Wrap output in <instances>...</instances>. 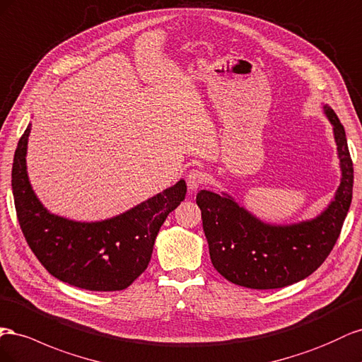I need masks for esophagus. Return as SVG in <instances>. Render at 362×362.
Returning <instances> with one entry per match:
<instances>
[{
	"mask_svg": "<svg viewBox=\"0 0 362 362\" xmlns=\"http://www.w3.org/2000/svg\"><path fill=\"white\" fill-rule=\"evenodd\" d=\"M206 180V174L200 170H191L187 175V183L189 191H197L200 188V185Z\"/></svg>",
	"mask_w": 362,
	"mask_h": 362,
	"instance_id": "34e87169",
	"label": "esophagus"
}]
</instances>
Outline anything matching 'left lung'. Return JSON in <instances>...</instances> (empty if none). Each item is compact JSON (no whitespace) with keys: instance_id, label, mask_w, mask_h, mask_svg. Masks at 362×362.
Returning a JSON list of instances; mask_svg holds the SVG:
<instances>
[{"instance_id":"left-lung-1","label":"left lung","mask_w":362,"mask_h":362,"mask_svg":"<svg viewBox=\"0 0 362 362\" xmlns=\"http://www.w3.org/2000/svg\"><path fill=\"white\" fill-rule=\"evenodd\" d=\"M341 179L334 199L311 220L267 223L227 192L202 189L197 204L215 270L227 281L252 290H274L300 282L325 262L338 240L352 203L354 163L346 132L327 105Z\"/></svg>"}]
</instances>
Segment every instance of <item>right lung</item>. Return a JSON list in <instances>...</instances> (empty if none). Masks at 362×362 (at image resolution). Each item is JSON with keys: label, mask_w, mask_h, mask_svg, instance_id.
Segmentation results:
<instances>
[{"label": "right lung", "mask_w": 362, "mask_h": 362, "mask_svg": "<svg viewBox=\"0 0 362 362\" xmlns=\"http://www.w3.org/2000/svg\"><path fill=\"white\" fill-rule=\"evenodd\" d=\"M32 124L13 158L12 191L18 221L30 249L49 274L89 291H121L151 259L158 232L168 214L185 200L187 183L173 187L100 221H76L49 212L37 199L27 173Z\"/></svg>", "instance_id": "1"}]
</instances>
